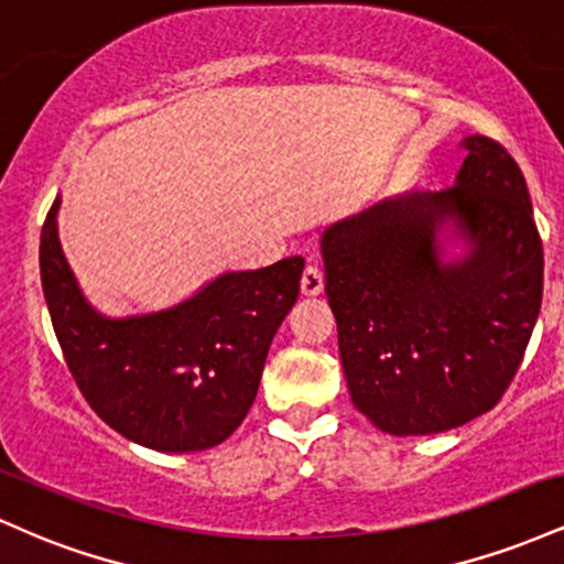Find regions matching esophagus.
<instances>
[{"label":"esophagus","instance_id":"1","mask_svg":"<svg viewBox=\"0 0 564 564\" xmlns=\"http://www.w3.org/2000/svg\"><path fill=\"white\" fill-rule=\"evenodd\" d=\"M323 291V273L315 262H310L302 273V294L304 296H318Z\"/></svg>","mask_w":564,"mask_h":564}]
</instances>
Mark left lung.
Listing matches in <instances>:
<instances>
[{"mask_svg": "<svg viewBox=\"0 0 564 564\" xmlns=\"http://www.w3.org/2000/svg\"><path fill=\"white\" fill-rule=\"evenodd\" d=\"M456 185L405 193L326 228V296L349 398L390 435H437L514 379L543 294V246L517 161L471 134ZM451 224L468 241L442 260Z\"/></svg>", "mask_w": 564, "mask_h": 564, "instance_id": "obj_1", "label": "left lung"}]
</instances>
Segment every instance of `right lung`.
Masks as SVG:
<instances>
[{
  "label": "right lung",
  "mask_w": 564,
  "mask_h": 564,
  "mask_svg": "<svg viewBox=\"0 0 564 564\" xmlns=\"http://www.w3.org/2000/svg\"><path fill=\"white\" fill-rule=\"evenodd\" d=\"M57 206L42 228L39 268L63 358L111 430L164 453L228 440L260 390L270 341L300 296L304 260L225 273L170 310L106 318L84 300L57 241Z\"/></svg>",
  "instance_id": "obj_1"
}]
</instances>
